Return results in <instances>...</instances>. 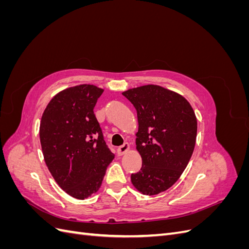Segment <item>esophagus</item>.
<instances>
[{"label": "esophagus", "mask_w": 249, "mask_h": 249, "mask_svg": "<svg viewBox=\"0 0 249 249\" xmlns=\"http://www.w3.org/2000/svg\"><path fill=\"white\" fill-rule=\"evenodd\" d=\"M129 149H130V144L129 143H124V144L122 145V146H119L118 148H117V154L119 155V156H122V155H124L126 152H129Z\"/></svg>", "instance_id": "esophagus-1"}]
</instances>
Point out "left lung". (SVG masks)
I'll return each mask as SVG.
<instances>
[{"mask_svg":"<svg viewBox=\"0 0 249 249\" xmlns=\"http://www.w3.org/2000/svg\"><path fill=\"white\" fill-rule=\"evenodd\" d=\"M123 94L137 111L136 149L142 166L131 182L144 195L159 194L175 184L189 163L197 119L183 95L159 85L127 89Z\"/></svg>","mask_w":249,"mask_h":249,"instance_id":"obj_1","label":"left lung"}]
</instances>
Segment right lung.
<instances>
[{
	"instance_id": "add662e5",
	"label": "right lung",
	"mask_w": 249,
	"mask_h": 249,
	"mask_svg": "<svg viewBox=\"0 0 249 249\" xmlns=\"http://www.w3.org/2000/svg\"><path fill=\"white\" fill-rule=\"evenodd\" d=\"M103 91L90 84L66 88L53 96L40 120L44 162L59 187L77 199L100 189L114 159L93 112Z\"/></svg>"
}]
</instances>
